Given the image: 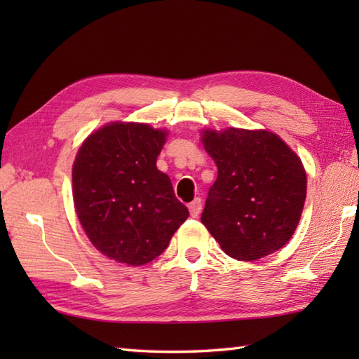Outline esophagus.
<instances>
[{
	"label": "esophagus",
	"instance_id": "34e87169",
	"mask_svg": "<svg viewBox=\"0 0 359 359\" xmlns=\"http://www.w3.org/2000/svg\"><path fill=\"white\" fill-rule=\"evenodd\" d=\"M188 208H189V215H191V217H197L202 211V201L199 199V197H196V199L188 205Z\"/></svg>",
	"mask_w": 359,
	"mask_h": 359
}]
</instances>
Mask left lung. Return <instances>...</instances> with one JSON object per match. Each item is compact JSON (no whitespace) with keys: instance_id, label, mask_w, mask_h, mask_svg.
Wrapping results in <instances>:
<instances>
[{"instance_id":"obj_1","label":"left lung","mask_w":359,"mask_h":359,"mask_svg":"<svg viewBox=\"0 0 359 359\" xmlns=\"http://www.w3.org/2000/svg\"><path fill=\"white\" fill-rule=\"evenodd\" d=\"M217 165L202 212L220 248L238 261H257L282 248L302 215L307 174L301 158L270 131H203Z\"/></svg>"}]
</instances>
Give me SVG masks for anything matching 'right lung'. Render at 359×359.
<instances>
[{
	"instance_id": "obj_1",
	"label": "right lung",
	"mask_w": 359,
	"mask_h": 359,
	"mask_svg": "<svg viewBox=\"0 0 359 359\" xmlns=\"http://www.w3.org/2000/svg\"><path fill=\"white\" fill-rule=\"evenodd\" d=\"M166 131L106 125L90 134L72 168L75 211L93 245L114 261L144 265L166 250L188 208L157 170Z\"/></svg>"
}]
</instances>
